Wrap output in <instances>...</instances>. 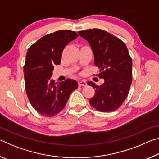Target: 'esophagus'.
<instances>
[{
	"label": "esophagus",
	"instance_id": "esophagus-1",
	"mask_svg": "<svg viewBox=\"0 0 159 159\" xmlns=\"http://www.w3.org/2000/svg\"><path fill=\"white\" fill-rule=\"evenodd\" d=\"M79 86H86L87 85V83H86L85 80H80L79 82Z\"/></svg>",
	"mask_w": 159,
	"mask_h": 159
}]
</instances>
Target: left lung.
<instances>
[{"instance_id":"obj_1","label":"left lung","mask_w":159,"mask_h":159,"mask_svg":"<svg viewBox=\"0 0 159 159\" xmlns=\"http://www.w3.org/2000/svg\"><path fill=\"white\" fill-rule=\"evenodd\" d=\"M94 54V62L99 66V76L104 79L101 85L88 81L95 89L89 102L102 112H111L119 107L128 95L132 83V59L125 44L112 34L99 29L79 31Z\"/></svg>"}]
</instances>
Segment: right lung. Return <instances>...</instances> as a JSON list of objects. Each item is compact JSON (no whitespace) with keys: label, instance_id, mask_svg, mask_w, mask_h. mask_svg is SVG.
I'll use <instances>...</instances> for the list:
<instances>
[{"label":"right lung","instance_id":"add662e5","mask_svg":"<svg viewBox=\"0 0 159 159\" xmlns=\"http://www.w3.org/2000/svg\"><path fill=\"white\" fill-rule=\"evenodd\" d=\"M74 31H58L40 39L29 48L24 66L29 100L43 116L52 117L65 107L69 96L78 88L76 80L67 79L56 84L51 76L54 66L61 62L66 45L78 37Z\"/></svg>","mask_w":159,"mask_h":159}]
</instances>
